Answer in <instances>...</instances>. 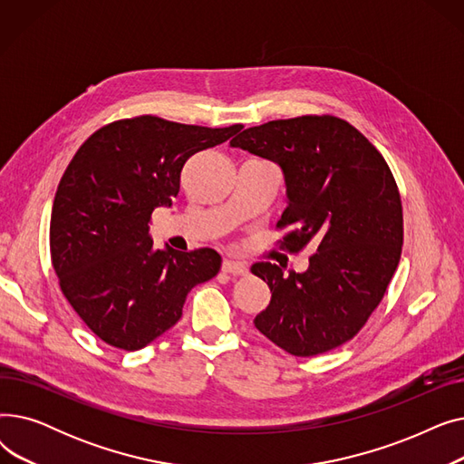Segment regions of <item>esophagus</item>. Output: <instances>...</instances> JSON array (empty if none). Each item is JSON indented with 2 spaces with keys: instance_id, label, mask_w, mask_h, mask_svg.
Masks as SVG:
<instances>
[{
  "instance_id": "1",
  "label": "esophagus",
  "mask_w": 464,
  "mask_h": 464,
  "mask_svg": "<svg viewBox=\"0 0 464 464\" xmlns=\"http://www.w3.org/2000/svg\"><path fill=\"white\" fill-rule=\"evenodd\" d=\"M222 271L227 273V275H233V276H242V275L248 273V266H246L245 263L226 259V261L222 263Z\"/></svg>"
}]
</instances>
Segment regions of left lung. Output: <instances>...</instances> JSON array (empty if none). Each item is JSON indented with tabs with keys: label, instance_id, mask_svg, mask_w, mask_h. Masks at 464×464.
<instances>
[{
	"label": "left lung",
	"instance_id": "obj_1",
	"mask_svg": "<svg viewBox=\"0 0 464 464\" xmlns=\"http://www.w3.org/2000/svg\"><path fill=\"white\" fill-rule=\"evenodd\" d=\"M280 165L287 207L282 246L315 250L304 273L259 261L271 287L256 327L291 355L325 353L352 340L383 299L402 250V205L383 156L346 120L299 116L248 128L231 142Z\"/></svg>",
	"mask_w": 464,
	"mask_h": 464
}]
</instances>
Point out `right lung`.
I'll return each instance as SVG.
<instances>
[{"mask_svg":"<svg viewBox=\"0 0 464 464\" xmlns=\"http://www.w3.org/2000/svg\"><path fill=\"white\" fill-rule=\"evenodd\" d=\"M242 130L137 116L90 135L60 180L51 257L62 294L109 346L135 352L173 327L189 289L214 278L212 248L156 250L154 208L170 207L184 163Z\"/></svg>","mask_w":464,"mask_h":464,"instance_id":"right-lung-1","label":"right lung"}]
</instances>
